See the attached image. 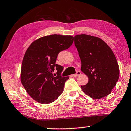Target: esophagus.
Returning <instances> with one entry per match:
<instances>
[{
  "label": "esophagus",
  "mask_w": 131,
  "mask_h": 131,
  "mask_svg": "<svg viewBox=\"0 0 131 131\" xmlns=\"http://www.w3.org/2000/svg\"><path fill=\"white\" fill-rule=\"evenodd\" d=\"M81 74V71H77L76 74H74V75H73V77H77V76L80 75Z\"/></svg>",
  "instance_id": "obj_1"
}]
</instances>
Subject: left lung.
Returning a JSON list of instances; mask_svg holds the SVG:
<instances>
[{"label":"left lung","mask_w":131,"mask_h":131,"mask_svg":"<svg viewBox=\"0 0 131 131\" xmlns=\"http://www.w3.org/2000/svg\"><path fill=\"white\" fill-rule=\"evenodd\" d=\"M74 43L81 59V70L89 79L81 89L95 99L108 95L116 85L119 75L118 64L112 50L102 39L86 34L75 36Z\"/></svg>","instance_id":"1"}]
</instances>
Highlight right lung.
<instances>
[{
    "label": "right lung",
    "instance_id": "1",
    "mask_svg": "<svg viewBox=\"0 0 131 131\" xmlns=\"http://www.w3.org/2000/svg\"><path fill=\"white\" fill-rule=\"evenodd\" d=\"M73 42V36L54 34L35 40L28 48L23 60L21 81L36 102L50 103L63 92L69 77L61 75L64 67L56 61L59 53L69 48Z\"/></svg>",
    "mask_w": 131,
    "mask_h": 131
}]
</instances>
